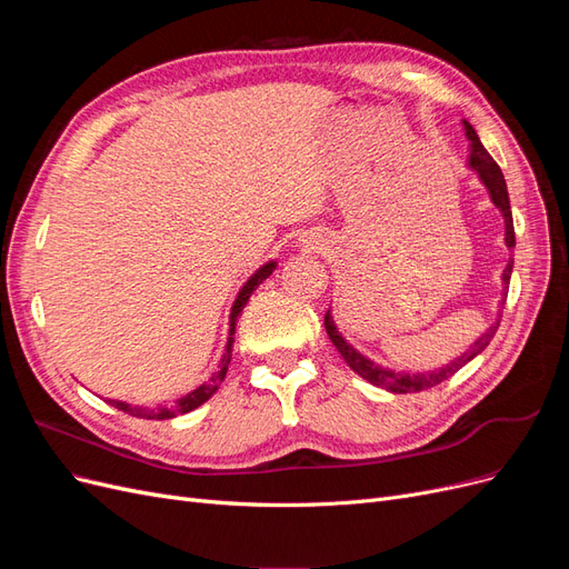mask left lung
Here are the masks:
<instances>
[{
	"mask_svg": "<svg viewBox=\"0 0 569 569\" xmlns=\"http://www.w3.org/2000/svg\"><path fill=\"white\" fill-rule=\"evenodd\" d=\"M465 134H468V140L472 142V153H470V166L477 170L481 182L487 184L489 194H491V201L501 209L503 218H506V244L512 249L515 247V228H512V211H510V199H508V187H506V178L501 173V168H498V163L491 159V153L485 149V144L479 142V137L475 132V128L470 123H465ZM510 272H512V261L508 263V268L503 270V282L506 287L510 284ZM498 325H501V320L493 322L489 330L481 335L470 351H465L460 358H456L453 363L443 366L439 370H432V372H391L387 368H380L377 363H372V360H368L366 356H360L351 343H347V339H343L337 327L332 322V316L330 311L325 313V330H327V337L332 339V343L337 347V351L341 353V358L347 360L349 368L353 372H358L363 380H368L370 385L375 387H382V389H389L393 393H416V391H425V389H432L437 385H441L443 380H449V377H453L465 363H470V360L475 356H479L481 351H485L489 347V341L493 339Z\"/></svg>",
	"mask_w": 569,
	"mask_h": 569,
	"instance_id": "left-lung-1",
	"label": "left lung"
}]
</instances>
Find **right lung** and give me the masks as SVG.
Segmentation results:
<instances>
[{
	"instance_id": "right-lung-1",
	"label": "right lung",
	"mask_w": 569,
	"mask_h": 569,
	"mask_svg": "<svg viewBox=\"0 0 569 569\" xmlns=\"http://www.w3.org/2000/svg\"><path fill=\"white\" fill-rule=\"evenodd\" d=\"M274 270V263H266L263 268H258L251 280L242 287V291H239V297L232 306V313H230V337H228V347H226V353H222L220 358V366H218V372L211 375L209 382H203L199 389L189 391L187 396H180L178 401H173L170 406H161V408H153V410H147V408H137V406H128L123 401H109L111 406H116L118 410L128 412V416H137V418H144V420H168V418H176V416H182V412H189L199 408L203 401H209L211 396L218 391V387L222 385V380H226V372H228V366H230V358H232V341H234V325H237V318L242 316L244 306L251 297V291L261 284L268 274Z\"/></svg>"
}]
</instances>
